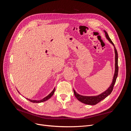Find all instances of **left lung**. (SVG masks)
Instances as JSON below:
<instances>
[{
	"label": "left lung",
	"instance_id": "8db88e82",
	"mask_svg": "<svg viewBox=\"0 0 131 131\" xmlns=\"http://www.w3.org/2000/svg\"><path fill=\"white\" fill-rule=\"evenodd\" d=\"M105 34V37L107 39V40H108V41L112 43V44L114 46V51H115V72L114 74V77L113 79V81L112 84L110 85L109 87V88L105 90L104 92H102V93L97 95V96H82V95L79 94L78 93H77L76 91L74 90V93L75 97L77 98V100L79 101L80 102L86 104H88V105H96L98 103L101 102L103 100L105 99L107 96H108L109 95L112 93V91L113 90L114 86L115 84V82L116 80V78L117 77V75H118V54L117 50L115 48V47L114 46V44L112 41L111 40L110 38H109V35L108 33H106V31L104 30Z\"/></svg>",
	"mask_w": 131,
	"mask_h": 131
}]
</instances>
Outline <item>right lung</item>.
Masks as SVG:
<instances>
[{"label":"right lung","instance_id":"1","mask_svg":"<svg viewBox=\"0 0 131 131\" xmlns=\"http://www.w3.org/2000/svg\"><path fill=\"white\" fill-rule=\"evenodd\" d=\"M54 91H55V88L53 89V90H52V92H51L49 94L47 95V96H46L45 97L42 98V100H30V99L27 98H26V99H27V100H28V101H29L30 102H33V103H41V102H45V101H47L48 100H49V99L53 96V93L54 92ZM18 92H19V91H18Z\"/></svg>","mask_w":131,"mask_h":131}]
</instances>
